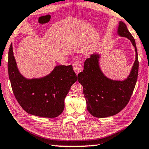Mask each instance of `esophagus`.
<instances>
[{"mask_svg": "<svg viewBox=\"0 0 149 149\" xmlns=\"http://www.w3.org/2000/svg\"><path fill=\"white\" fill-rule=\"evenodd\" d=\"M73 69H74V72L77 74H79V72H80L82 70V66L81 63L79 61L74 62V64H73Z\"/></svg>", "mask_w": 149, "mask_h": 149, "instance_id": "obj_1", "label": "esophagus"}]
</instances>
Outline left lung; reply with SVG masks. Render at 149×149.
Here are the masks:
<instances>
[{
    "label": "left lung",
    "instance_id": "obj_1",
    "mask_svg": "<svg viewBox=\"0 0 149 149\" xmlns=\"http://www.w3.org/2000/svg\"><path fill=\"white\" fill-rule=\"evenodd\" d=\"M117 33L120 36L128 38L135 48V60L127 79L120 81L107 77L100 69L98 54L91 55L86 60L84 70L78 75L88 111L97 118L111 116L120 112L128 103L137 80L139 61L135 39L122 22H119Z\"/></svg>",
    "mask_w": 149,
    "mask_h": 149
}]
</instances>
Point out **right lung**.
<instances>
[{
    "mask_svg": "<svg viewBox=\"0 0 149 149\" xmlns=\"http://www.w3.org/2000/svg\"><path fill=\"white\" fill-rule=\"evenodd\" d=\"M8 69L13 92L23 110L44 118H55L62 113L65 98L77 80L72 65H57L45 77L26 79L17 69L12 44L8 52Z\"/></svg>",
    "mask_w": 149,
    "mask_h": 149,
    "instance_id": "1",
    "label": "right lung"
}]
</instances>
